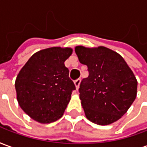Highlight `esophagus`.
<instances>
[{
    "label": "esophagus",
    "mask_w": 147,
    "mask_h": 147,
    "mask_svg": "<svg viewBox=\"0 0 147 147\" xmlns=\"http://www.w3.org/2000/svg\"><path fill=\"white\" fill-rule=\"evenodd\" d=\"M80 82H81V80H80V79H77L76 80H75V81H74V83H75V85H76V90L79 89V86H80Z\"/></svg>",
    "instance_id": "obj_1"
}]
</instances>
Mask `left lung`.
<instances>
[{
  "label": "left lung",
  "mask_w": 147,
  "mask_h": 147,
  "mask_svg": "<svg viewBox=\"0 0 147 147\" xmlns=\"http://www.w3.org/2000/svg\"><path fill=\"white\" fill-rule=\"evenodd\" d=\"M89 76L80 83V98L86 118L99 125L116 122L126 113L137 94V80L117 52L98 46L75 49Z\"/></svg>",
  "instance_id": "1"
}]
</instances>
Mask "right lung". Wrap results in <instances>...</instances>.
<instances>
[{
    "mask_svg": "<svg viewBox=\"0 0 147 147\" xmlns=\"http://www.w3.org/2000/svg\"><path fill=\"white\" fill-rule=\"evenodd\" d=\"M72 49L51 47L31 56L18 74L15 87L21 109L33 120L49 123L60 119L76 90L64 61Z\"/></svg>",
    "mask_w": 147,
    "mask_h": 147,
    "instance_id": "right-lung-1",
    "label": "right lung"
}]
</instances>
